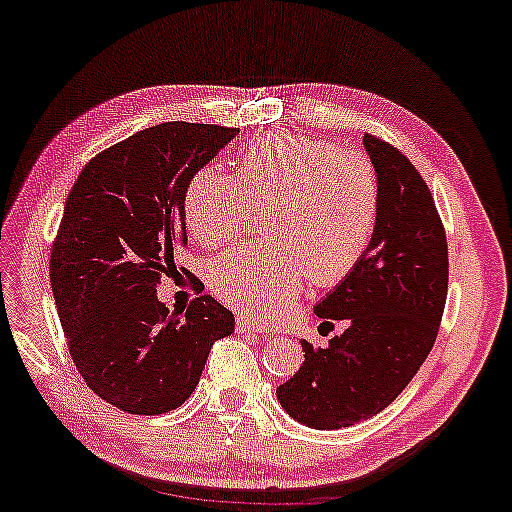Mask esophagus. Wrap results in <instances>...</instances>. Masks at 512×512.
Instances as JSON below:
<instances>
[{
	"label": "esophagus",
	"instance_id": "obj_1",
	"mask_svg": "<svg viewBox=\"0 0 512 512\" xmlns=\"http://www.w3.org/2000/svg\"><path fill=\"white\" fill-rule=\"evenodd\" d=\"M238 329L240 332H256V334H270L267 332L265 327H261L258 325V322H254L251 318H247V316H238Z\"/></svg>",
	"mask_w": 512,
	"mask_h": 512
}]
</instances>
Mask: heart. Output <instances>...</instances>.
I'll list each match as a JSON object with an SVG mask.
<instances>
[{"label":"heart","mask_w":512,"mask_h":512,"mask_svg":"<svg viewBox=\"0 0 512 512\" xmlns=\"http://www.w3.org/2000/svg\"><path fill=\"white\" fill-rule=\"evenodd\" d=\"M249 206L263 238L224 251L208 267L210 290L233 309L279 318L304 277L332 286L355 270L377 222V178L361 153L293 132L251 141L235 176L203 167L185 190L187 229L203 247L233 240Z\"/></svg>","instance_id":"1"}]
</instances>
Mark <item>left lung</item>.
I'll use <instances>...</instances> for the list:
<instances>
[{
	"label": "left lung",
	"mask_w": 512,
	"mask_h": 512,
	"mask_svg": "<svg viewBox=\"0 0 512 512\" xmlns=\"http://www.w3.org/2000/svg\"><path fill=\"white\" fill-rule=\"evenodd\" d=\"M377 178V222L355 270L313 306L345 329L327 348L302 343L304 361L277 387L283 412L316 430L355 426L410 384L437 338L448 290V251L428 185L407 157L364 137Z\"/></svg>",
	"instance_id": "1"
}]
</instances>
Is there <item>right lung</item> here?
Instances as JSON below:
<instances>
[{"instance_id": "obj_1", "label": "right lung", "mask_w": 512, "mask_h": 512, "mask_svg": "<svg viewBox=\"0 0 512 512\" xmlns=\"http://www.w3.org/2000/svg\"><path fill=\"white\" fill-rule=\"evenodd\" d=\"M238 128L171 121L139 130L77 176L50 256V286L77 371L128 414H164L192 396L212 343L235 318L201 295L180 311L157 300L187 242L190 180Z\"/></svg>"}]
</instances>
